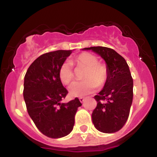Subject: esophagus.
<instances>
[{
	"label": "esophagus",
	"mask_w": 157,
	"mask_h": 157,
	"mask_svg": "<svg viewBox=\"0 0 157 157\" xmlns=\"http://www.w3.org/2000/svg\"><path fill=\"white\" fill-rule=\"evenodd\" d=\"M79 101H80V102H82H82H84V101H85V98H82V97H81V98H79Z\"/></svg>",
	"instance_id": "obj_1"
}]
</instances>
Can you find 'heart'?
<instances>
[{"label":"heart","instance_id":"heart-1","mask_svg":"<svg viewBox=\"0 0 157 157\" xmlns=\"http://www.w3.org/2000/svg\"><path fill=\"white\" fill-rule=\"evenodd\" d=\"M71 63L76 67H83L82 81L75 82L69 87V92L73 97H82L94 91L98 85L103 86L107 81L109 71L106 65L98 62V58L90 52H82L76 56ZM59 79L63 84H69L74 79L75 75L70 62L66 61L59 69Z\"/></svg>","mask_w":157,"mask_h":157}]
</instances>
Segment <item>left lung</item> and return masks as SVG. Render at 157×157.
Returning a JSON list of instances; mask_svg holds the SVG:
<instances>
[{
	"mask_svg": "<svg viewBox=\"0 0 157 157\" xmlns=\"http://www.w3.org/2000/svg\"><path fill=\"white\" fill-rule=\"evenodd\" d=\"M84 49L100 55L109 71L105 86L94 97L98 105L92 113L94 125L101 132H117L128 119L133 101V78L128 64L112 48L96 46Z\"/></svg>",
	"mask_w": 157,
	"mask_h": 157,
	"instance_id": "8db88e82",
	"label": "left lung"
}]
</instances>
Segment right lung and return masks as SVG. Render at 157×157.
Instances as JSON below:
<instances>
[{"mask_svg": "<svg viewBox=\"0 0 157 157\" xmlns=\"http://www.w3.org/2000/svg\"><path fill=\"white\" fill-rule=\"evenodd\" d=\"M71 52L56 50L42 54L25 75L23 98L27 112L37 128L48 138L70 134L78 108L82 105L78 98L60 103L68 91L59 79V69Z\"/></svg>", "mask_w": 157, "mask_h": 157, "instance_id": "1", "label": "right lung"}]
</instances>
